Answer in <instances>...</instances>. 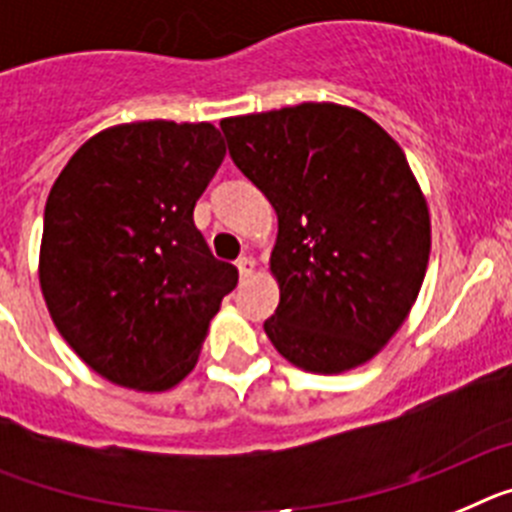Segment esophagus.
<instances>
[{"mask_svg": "<svg viewBox=\"0 0 512 512\" xmlns=\"http://www.w3.org/2000/svg\"><path fill=\"white\" fill-rule=\"evenodd\" d=\"M237 268H239V275H242V278H247V275H252L255 273V257H250V255H242L237 260Z\"/></svg>", "mask_w": 512, "mask_h": 512, "instance_id": "obj_1", "label": "esophagus"}]
</instances>
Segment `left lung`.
I'll list each match as a JSON object with an SVG mask.
<instances>
[{"instance_id":"left-lung-1","label":"left lung","mask_w":512,"mask_h":512,"mask_svg":"<svg viewBox=\"0 0 512 512\" xmlns=\"http://www.w3.org/2000/svg\"><path fill=\"white\" fill-rule=\"evenodd\" d=\"M221 131L278 213L270 270L281 304L265 335L304 371L366 363L428 270V203L404 151L368 115L330 102L226 118Z\"/></svg>"}]
</instances>
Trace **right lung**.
Wrapping results in <instances>:
<instances>
[{
  "mask_svg": "<svg viewBox=\"0 0 512 512\" xmlns=\"http://www.w3.org/2000/svg\"><path fill=\"white\" fill-rule=\"evenodd\" d=\"M224 154L211 123H126L79 146L53 182L43 296L64 340L105 379L175 386L237 288V268L211 255L193 221Z\"/></svg>",
  "mask_w": 512,
  "mask_h": 512,
  "instance_id": "add662e5",
  "label": "right lung"
}]
</instances>
